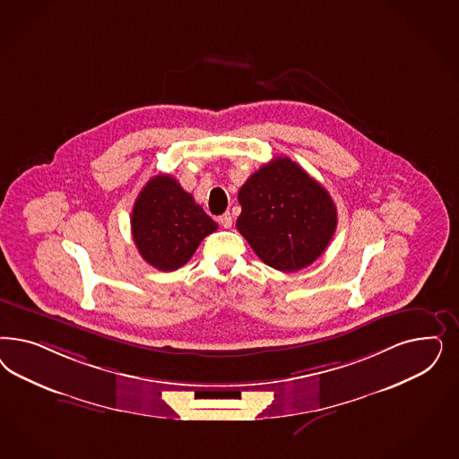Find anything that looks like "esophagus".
<instances>
[{
    "label": "esophagus",
    "instance_id": "obj_1",
    "mask_svg": "<svg viewBox=\"0 0 459 459\" xmlns=\"http://www.w3.org/2000/svg\"><path fill=\"white\" fill-rule=\"evenodd\" d=\"M218 221H220L222 228H231V224H233V218H231V214H230V212H224V214H221V216L218 218Z\"/></svg>",
    "mask_w": 459,
    "mask_h": 459
}]
</instances>
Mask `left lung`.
Segmentation results:
<instances>
[{"instance_id":"8db88e82","label":"left lung","mask_w":459,"mask_h":459,"mask_svg":"<svg viewBox=\"0 0 459 459\" xmlns=\"http://www.w3.org/2000/svg\"><path fill=\"white\" fill-rule=\"evenodd\" d=\"M238 201V231L264 264L281 272L311 265L336 231L331 195L287 157L262 165L241 186Z\"/></svg>"}]
</instances>
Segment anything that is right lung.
Returning a JSON list of instances; mask_svg holds the SVG:
<instances>
[{"instance_id": "add662e5", "label": "right lung", "mask_w": 459, "mask_h": 459, "mask_svg": "<svg viewBox=\"0 0 459 459\" xmlns=\"http://www.w3.org/2000/svg\"><path fill=\"white\" fill-rule=\"evenodd\" d=\"M218 230L170 176H155L138 194L132 211V235L142 258L160 272L186 265L199 243Z\"/></svg>"}]
</instances>
